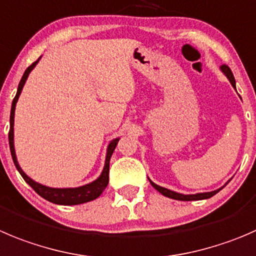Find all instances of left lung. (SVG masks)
<instances>
[{"label":"left lung","mask_w":256,"mask_h":256,"mask_svg":"<svg viewBox=\"0 0 256 256\" xmlns=\"http://www.w3.org/2000/svg\"><path fill=\"white\" fill-rule=\"evenodd\" d=\"M222 72H224V75L226 76L228 78H229V81H230V84H232V88H235V78H234V75H232V70H230V68H228L226 65H222ZM148 180H150V178H148ZM229 181H228V182H229ZM150 184L154 186V188H156V190L158 191V192H161V194H162L164 196H168V198H170V199L180 200V202H191V200L209 199V198L214 196L215 194H218V192H219V191L222 190V188H224L225 185H226V184H225V185L222 186V188H218V190H214V191H210V192H199V194H194V195H184V194H178V192H175V191H172V190H168V188H162V186L156 185V184L152 182V181H151V180H150Z\"/></svg>","instance_id":"8db88e82"}]
</instances>
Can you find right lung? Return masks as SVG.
Returning <instances> with one entry per match:
<instances>
[{"mask_svg": "<svg viewBox=\"0 0 256 256\" xmlns=\"http://www.w3.org/2000/svg\"><path fill=\"white\" fill-rule=\"evenodd\" d=\"M41 57H38L37 61H34L31 66L26 68L24 76H22L21 81L18 84V88H17V94L14 96V101H12L11 106V115H10V132H8V142H10V150H11L12 160H14V166L18 170V172L21 174V176L24 178V180L36 191L40 196H42L44 199L48 200V202H54V204L58 205H78L84 204V202H91V200H95L102 194V191L105 190L106 186L108 184V168H110V158L112 155L114 150H115L116 145H118V140L120 138H115V140L111 141L108 146V152H106V160H105V166H104V170L101 172V175L96 178L95 181L90 184H86L84 186H78V188H48V186L41 185V184L36 182L34 180H32L31 178L26 175L24 172L21 168H20L18 162H17L16 152H14V108H16L17 100L20 98V94H21L22 88H24V82H26L27 78H28L30 72L34 68V66L37 65V62L40 61Z\"/></svg>", "mask_w": 256, "mask_h": 256, "instance_id": "obj_1", "label": "right lung"}]
</instances>
